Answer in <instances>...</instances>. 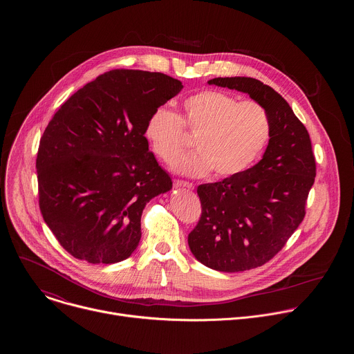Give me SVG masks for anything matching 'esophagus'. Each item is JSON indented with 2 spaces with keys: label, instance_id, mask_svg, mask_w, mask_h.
<instances>
[{
  "label": "esophagus",
  "instance_id": "esophagus-1",
  "mask_svg": "<svg viewBox=\"0 0 354 354\" xmlns=\"http://www.w3.org/2000/svg\"><path fill=\"white\" fill-rule=\"evenodd\" d=\"M174 187L177 188H187V189H194V184L188 183V181H183V180H174Z\"/></svg>",
  "mask_w": 354,
  "mask_h": 354
}]
</instances>
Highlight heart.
<instances>
[{
    "label": "heart",
    "mask_w": 354,
    "mask_h": 354,
    "mask_svg": "<svg viewBox=\"0 0 354 354\" xmlns=\"http://www.w3.org/2000/svg\"><path fill=\"white\" fill-rule=\"evenodd\" d=\"M183 107V118L165 106L155 109L145 129L152 151L165 162L189 146L184 127L198 136L199 152L171 166L180 174L201 177L212 170L218 178L236 177L252 166L270 140V115L259 102H240L230 94L205 90L188 97Z\"/></svg>",
    "instance_id": "obj_1"
}]
</instances>
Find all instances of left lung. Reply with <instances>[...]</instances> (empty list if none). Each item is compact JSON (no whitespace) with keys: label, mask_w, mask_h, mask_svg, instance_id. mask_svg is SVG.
I'll return each mask as SVG.
<instances>
[{"label":"left lung","mask_w":354,"mask_h":354,"mask_svg":"<svg viewBox=\"0 0 354 354\" xmlns=\"http://www.w3.org/2000/svg\"><path fill=\"white\" fill-rule=\"evenodd\" d=\"M208 84L248 94L271 121L268 146L254 166L198 187L202 216L188 236L189 250L212 270L239 272L272 259L303 222L316 163L306 128L270 86L240 76Z\"/></svg>","instance_id":"8db88e82"}]
</instances>
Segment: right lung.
I'll return each instance as SVG.
<instances>
[{"mask_svg":"<svg viewBox=\"0 0 354 354\" xmlns=\"http://www.w3.org/2000/svg\"><path fill=\"white\" fill-rule=\"evenodd\" d=\"M181 90L165 73L114 69L77 90L51 118L37 158L39 207L73 257L113 264L138 248L146 204L173 187L149 151L146 124Z\"/></svg>","mask_w":354,"mask_h":354,"instance_id":"add662e5","label":"right lung"}]
</instances>
